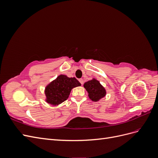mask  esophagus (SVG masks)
I'll use <instances>...</instances> for the list:
<instances>
[{"mask_svg":"<svg viewBox=\"0 0 158 158\" xmlns=\"http://www.w3.org/2000/svg\"><path fill=\"white\" fill-rule=\"evenodd\" d=\"M79 82H80V84H83V83H84V80H83V79H82V78H80V79H79Z\"/></svg>","mask_w":158,"mask_h":158,"instance_id":"34e87169","label":"esophagus"}]
</instances>
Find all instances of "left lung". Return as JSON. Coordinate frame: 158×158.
Listing matches in <instances>:
<instances>
[{
  "label": "left lung",
  "mask_w": 158,
  "mask_h": 158,
  "mask_svg": "<svg viewBox=\"0 0 158 158\" xmlns=\"http://www.w3.org/2000/svg\"><path fill=\"white\" fill-rule=\"evenodd\" d=\"M84 87L87 91L89 98L93 102H99L106 95V89L99 81L93 78L84 84Z\"/></svg>",
  "instance_id": "left-lung-1"
}]
</instances>
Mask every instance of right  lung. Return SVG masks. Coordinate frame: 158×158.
Segmentation results:
<instances>
[{
    "label": "right lung",
    "instance_id": "1",
    "mask_svg": "<svg viewBox=\"0 0 158 158\" xmlns=\"http://www.w3.org/2000/svg\"><path fill=\"white\" fill-rule=\"evenodd\" d=\"M80 85L74 77L69 78L64 74H60L45 88V102L51 106H59L69 98L73 88Z\"/></svg>",
    "mask_w": 158,
    "mask_h": 158
}]
</instances>
